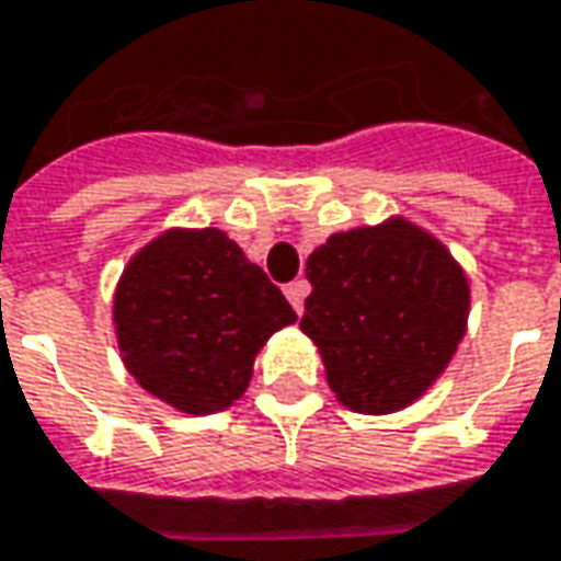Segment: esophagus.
Masks as SVG:
<instances>
[{
	"label": "esophagus",
	"instance_id": "obj_1",
	"mask_svg": "<svg viewBox=\"0 0 561 561\" xmlns=\"http://www.w3.org/2000/svg\"><path fill=\"white\" fill-rule=\"evenodd\" d=\"M308 280H293V284H287L284 287V293H287L289 306L296 308V314H302V308H306V296H308Z\"/></svg>",
	"mask_w": 561,
	"mask_h": 561
}]
</instances>
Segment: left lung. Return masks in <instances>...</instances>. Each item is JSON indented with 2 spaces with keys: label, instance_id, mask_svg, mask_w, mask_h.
Wrapping results in <instances>:
<instances>
[{
  "label": "left lung",
  "instance_id": "left-lung-1",
  "mask_svg": "<svg viewBox=\"0 0 561 561\" xmlns=\"http://www.w3.org/2000/svg\"><path fill=\"white\" fill-rule=\"evenodd\" d=\"M302 333L348 411H404L445 374L469 318V280L445 243L392 216L308 255Z\"/></svg>",
  "mask_w": 561,
  "mask_h": 561
}]
</instances>
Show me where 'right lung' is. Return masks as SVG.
I'll return each instance as SVG.
<instances>
[{
  "label": "right lung",
  "mask_w": 561,
  "mask_h": 561,
  "mask_svg": "<svg viewBox=\"0 0 561 561\" xmlns=\"http://www.w3.org/2000/svg\"><path fill=\"white\" fill-rule=\"evenodd\" d=\"M296 321L284 293L219 228H169L131 255L114 330L135 382L182 413L231 408L259 348Z\"/></svg>",
  "instance_id": "1"
}]
</instances>
